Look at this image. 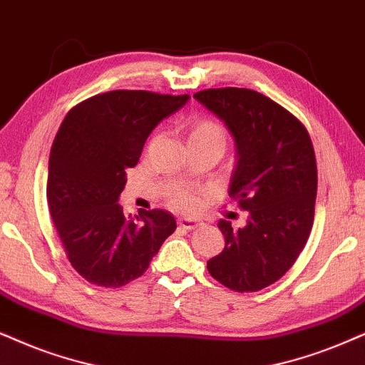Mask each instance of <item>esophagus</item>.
Wrapping results in <instances>:
<instances>
[{
	"label": "esophagus",
	"instance_id": "obj_1",
	"mask_svg": "<svg viewBox=\"0 0 365 365\" xmlns=\"http://www.w3.org/2000/svg\"><path fill=\"white\" fill-rule=\"evenodd\" d=\"M178 225L182 229H185V230H193V229L200 227L202 222L198 219H188V217H183V219H180Z\"/></svg>",
	"mask_w": 365,
	"mask_h": 365
}]
</instances>
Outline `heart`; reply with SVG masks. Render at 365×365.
Returning <instances> with one entry per match:
<instances>
[{"label":"heart","instance_id":"1","mask_svg":"<svg viewBox=\"0 0 365 365\" xmlns=\"http://www.w3.org/2000/svg\"><path fill=\"white\" fill-rule=\"evenodd\" d=\"M185 136L187 146L195 145V143H210V145H217L219 148L224 150L225 146V131L219 123L212 121V119L205 118H195L185 126L183 131ZM173 205L180 207V209H190L193 204V198L188 193L178 192L172 197Z\"/></svg>","mask_w":365,"mask_h":365}]
</instances>
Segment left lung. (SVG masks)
<instances>
[{"label":"left lung","mask_w":365,"mask_h":365,"mask_svg":"<svg viewBox=\"0 0 365 365\" xmlns=\"http://www.w3.org/2000/svg\"><path fill=\"white\" fill-rule=\"evenodd\" d=\"M193 98L234 138L229 195L249 214L239 229L219 220L225 246L207 269L234 292H259L293 266L310 236L317 198L310 135L292 113L256 91L225 87Z\"/></svg>","instance_id":"obj_1"}]
</instances>
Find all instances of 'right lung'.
<instances>
[{"label": "right lung", "instance_id": "1", "mask_svg": "<svg viewBox=\"0 0 365 365\" xmlns=\"http://www.w3.org/2000/svg\"><path fill=\"white\" fill-rule=\"evenodd\" d=\"M188 99L110 91L77 104L60 124L48 160V210L72 267L89 283L119 288L140 278L177 229L167 210L133 220L118 202L151 131Z\"/></svg>", "mask_w": 365, "mask_h": 365}]
</instances>
